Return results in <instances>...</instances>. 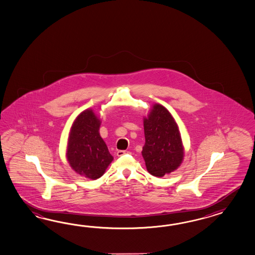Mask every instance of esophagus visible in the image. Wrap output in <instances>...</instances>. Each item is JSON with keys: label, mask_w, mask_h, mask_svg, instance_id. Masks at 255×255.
<instances>
[{"label": "esophagus", "mask_w": 255, "mask_h": 255, "mask_svg": "<svg viewBox=\"0 0 255 255\" xmlns=\"http://www.w3.org/2000/svg\"><path fill=\"white\" fill-rule=\"evenodd\" d=\"M127 151L126 150H119L117 152V156L118 157H122V156H124V154H126Z\"/></svg>", "instance_id": "esophagus-1"}]
</instances>
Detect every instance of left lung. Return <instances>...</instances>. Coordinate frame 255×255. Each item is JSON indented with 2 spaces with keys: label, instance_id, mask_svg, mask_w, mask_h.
<instances>
[{
  "label": "left lung",
  "instance_id": "left-lung-1",
  "mask_svg": "<svg viewBox=\"0 0 255 255\" xmlns=\"http://www.w3.org/2000/svg\"><path fill=\"white\" fill-rule=\"evenodd\" d=\"M145 143L142 156L146 170L162 177L176 170L184 158V147L177 124L171 113L159 104L153 105L144 118Z\"/></svg>",
  "mask_w": 255,
  "mask_h": 255
}]
</instances>
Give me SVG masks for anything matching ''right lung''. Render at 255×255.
I'll return each instance as SVG.
<instances>
[{"label": "right lung", "instance_id": "add662e5", "mask_svg": "<svg viewBox=\"0 0 255 255\" xmlns=\"http://www.w3.org/2000/svg\"><path fill=\"white\" fill-rule=\"evenodd\" d=\"M101 122L92 110L83 111L71 126L67 158L77 173L89 179L101 177L113 160L99 134Z\"/></svg>", "mask_w": 255, "mask_h": 255}]
</instances>
